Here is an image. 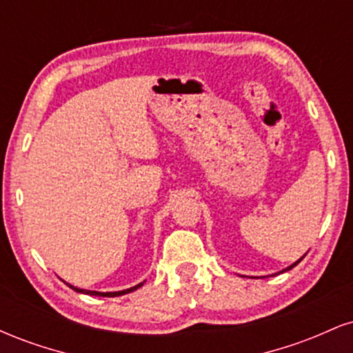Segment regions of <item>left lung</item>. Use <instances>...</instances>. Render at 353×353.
Here are the masks:
<instances>
[{
  "instance_id": "1",
  "label": "left lung",
  "mask_w": 353,
  "mask_h": 353,
  "mask_svg": "<svg viewBox=\"0 0 353 353\" xmlns=\"http://www.w3.org/2000/svg\"><path fill=\"white\" fill-rule=\"evenodd\" d=\"M303 257H305V255H303ZM303 257H301V259H299V261H297V262H294V264H292V265H289V267H287V269H283V270H281V272H287V270H290V269H294V267H295V265H297V264H299V262H301V261H302V259H303Z\"/></svg>"
}]
</instances>
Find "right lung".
Wrapping results in <instances>:
<instances>
[{
	"label": "right lung",
	"mask_w": 353,
	"mask_h": 353,
	"mask_svg": "<svg viewBox=\"0 0 353 353\" xmlns=\"http://www.w3.org/2000/svg\"><path fill=\"white\" fill-rule=\"evenodd\" d=\"M143 283H144V282H141V283H137V285L131 287V289L117 290V292H98V290H86V289H79V287L71 285V283H68V282H66V285L70 287V289L76 290V292H79V294H86V295H98V297H119V295H124V294H129V292H134V290H136V289H139V287L143 285Z\"/></svg>",
	"instance_id": "obj_1"
}]
</instances>
